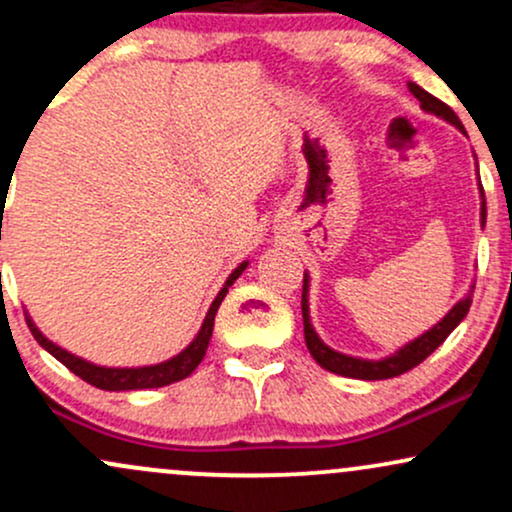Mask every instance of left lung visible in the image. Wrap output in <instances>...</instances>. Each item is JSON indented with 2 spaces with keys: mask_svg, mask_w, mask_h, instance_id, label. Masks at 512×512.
I'll use <instances>...</instances> for the list:
<instances>
[{
  "mask_svg": "<svg viewBox=\"0 0 512 512\" xmlns=\"http://www.w3.org/2000/svg\"><path fill=\"white\" fill-rule=\"evenodd\" d=\"M409 91L419 98L421 110L428 115H436L440 120H445L448 125H452L455 129H460L462 134L464 127L460 122V117L452 113V108H448L443 101H438L436 96L424 91L419 84H409ZM477 175H479V166H477ZM479 180V178H477ZM479 197H481V209H479V223L481 228L486 226V199H484V190H481V182H479ZM308 291H310V274L305 272L303 276V332H305V344H308L310 356L320 363L322 368L330 370V373L344 375V378H356V380H387V378H395V375H402L411 370L414 366H419L424 358H428L433 351L438 349L445 339L450 337V332L455 330L457 325L467 317L469 313V305H472V293H474V284L469 286V291L457 301L452 308L445 313L443 320H438L431 330H426L421 337L411 339L404 346H399L397 351L387 354L383 358H361V356H349L342 354V351L332 349L320 339V334L315 332L313 322H310V303H308Z\"/></svg>",
  "mask_w": 512,
  "mask_h": 512,
  "instance_id": "8db88e82",
  "label": "left lung"
}]
</instances>
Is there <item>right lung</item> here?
I'll return each mask as SVG.
<instances>
[{
	"label": "right lung",
	"mask_w": 512,
	"mask_h": 512,
	"mask_svg": "<svg viewBox=\"0 0 512 512\" xmlns=\"http://www.w3.org/2000/svg\"><path fill=\"white\" fill-rule=\"evenodd\" d=\"M248 264H250L248 260L240 262L238 267L233 269L231 274H228L226 284L221 286V291L216 293V298L209 305L207 317H204L202 327H199V332H197V337L192 339V342L187 344L185 349L180 351V354L168 358V361L154 363V366H137V368L98 366V363H91V361H86V358L74 356L72 351L62 349V346H57L55 342H52V339L45 337V334L38 330V325L33 322V317L28 313H26V322H28V327H31L35 342L43 346L48 354L55 356L57 361L62 363V366H67L74 375H79L81 380H86V383L98 387V390L127 392V390H151V387H166L170 383H178V380H185L187 375H192V370H195L199 363H202L204 354H207L211 332H214L216 310H219V305H221L223 298H226V293L233 286V281H236L238 276L243 274L245 269H248Z\"/></svg>",
	"instance_id": "1"
}]
</instances>
